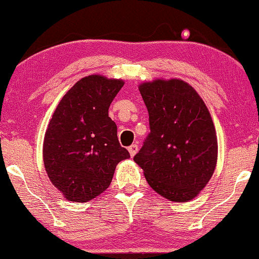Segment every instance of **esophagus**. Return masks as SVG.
<instances>
[{"label": "esophagus", "instance_id": "34e87169", "mask_svg": "<svg viewBox=\"0 0 259 259\" xmlns=\"http://www.w3.org/2000/svg\"><path fill=\"white\" fill-rule=\"evenodd\" d=\"M127 150H129V153H130V156L132 157H134L136 154V152H138V150H139V146L136 144H133L132 146H129V148H127Z\"/></svg>", "mask_w": 259, "mask_h": 259}]
</instances>
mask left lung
Segmentation results:
<instances>
[{
    "label": "left lung",
    "instance_id": "1",
    "mask_svg": "<svg viewBox=\"0 0 259 259\" xmlns=\"http://www.w3.org/2000/svg\"><path fill=\"white\" fill-rule=\"evenodd\" d=\"M151 133L134 157L148 185L173 202L195 198L212 178L218 142L212 117L191 85L180 79L144 82Z\"/></svg>",
    "mask_w": 259,
    "mask_h": 259
}]
</instances>
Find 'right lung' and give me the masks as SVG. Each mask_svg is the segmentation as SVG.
<instances>
[{
	"label": "right lung",
	"instance_id": "1",
	"mask_svg": "<svg viewBox=\"0 0 259 259\" xmlns=\"http://www.w3.org/2000/svg\"><path fill=\"white\" fill-rule=\"evenodd\" d=\"M120 79L89 75L64 95L44 139V164L51 183L67 200L88 202L102 194L120 160L130 158L108 117Z\"/></svg>",
	"mask_w": 259,
	"mask_h": 259
}]
</instances>
